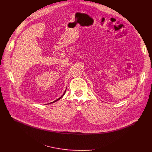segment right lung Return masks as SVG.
<instances>
[{
	"label": "right lung",
	"instance_id": "1",
	"mask_svg": "<svg viewBox=\"0 0 152 152\" xmlns=\"http://www.w3.org/2000/svg\"><path fill=\"white\" fill-rule=\"evenodd\" d=\"M65 93H66V91H65V92H64V94H63V95H62V96H61V97H59V99H57V100H55V101H53V102H51V103H50H50H54V102H56V101H58V100H59V99H61V97H62V96H64V94H65ZM48 104H49V103H48Z\"/></svg>",
	"mask_w": 152,
	"mask_h": 152
}]
</instances>
